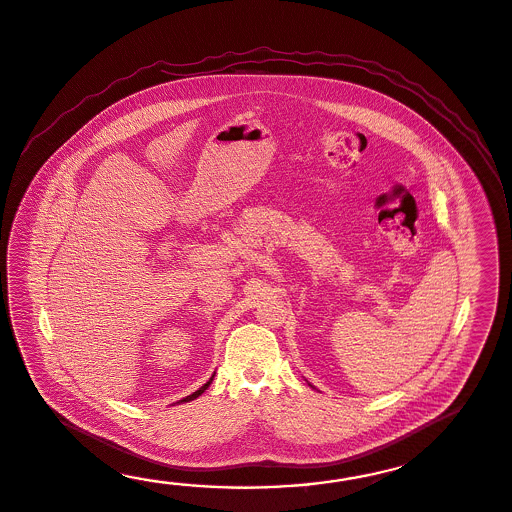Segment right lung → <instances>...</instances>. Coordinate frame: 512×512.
Returning a JSON list of instances; mask_svg holds the SVG:
<instances>
[{"label": "right lung", "instance_id": "add662e5", "mask_svg": "<svg viewBox=\"0 0 512 512\" xmlns=\"http://www.w3.org/2000/svg\"><path fill=\"white\" fill-rule=\"evenodd\" d=\"M211 382H213V378H209V382H205L204 386L200 387L198 391H194L193 395H189V397L183 398V400H180V402H189V400H194V398L200 397V395L204 393L205 389L211 386Z\"/></svg>", "mask_w": 512, "mask_h": 512}]
</instances>
